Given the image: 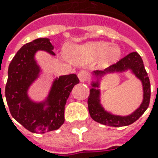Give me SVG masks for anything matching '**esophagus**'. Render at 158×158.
<instances>
[{
    "mask_svg": "<svg viewBox=\"0 0 158 158\" xmlns=\"http://www.w3.org/2000/svg\"><path fill=\"white\" fill-rule=\"evenodd\" d=\"M78 78H79V80L81 81V82H86L87 81V79H88V74H87V72L86 71H80L79 73H78Z\"/></svg>",
    "mask_w": 158,
    "mask_h": 158,
    "instance_id": "esophagus-1",
    "label": "esophagus"
}]
</instances>
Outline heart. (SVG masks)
Returning <instances> with one entry per match:
<instances>
[{"label": "heart", "instance_id": "1", "mask_svg": "<svg viewBox=\"0 0 158 158\" xmlns=\"http://www.w3.org/2000/svg\"><path fill=\"white\" fill-rule=\"evenodd\" d=\"M69 55L75 61L93 60L103 55L106 62H112L119 57L120 49L117 46H110L105 41H93L72 46Z\"/></svg>", "mask_w": 158, "mask_h": 158}]
</instances>
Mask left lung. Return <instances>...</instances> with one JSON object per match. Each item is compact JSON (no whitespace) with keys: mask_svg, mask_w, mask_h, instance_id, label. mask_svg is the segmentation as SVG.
Wrapping results in <instances>:
<instances>
[{"mask_svg":"<svg viewBox=\"0 0 158 158\" xmlns=\"http://www.w3.org/2000/svg\"><path fill=\"white\" fill-rule=\"evenodd\" d=\"M128 71L142 82L143 92V101L140 106L130 114H114L106 110L101 104L100 82L102 78L106 74L123 73ZM91 76L93 79L90 82L91 89H89L88 108L90 117L95 121L110 127L128 126L136 121L149 107L150 99V82L148 74L144 68L143 60L136 52L127 54L117 63L112 65L103 71L96 70L91 72Z\"/></svg>","mask_w":158,"mask_h":158,"instance_id":"8db88e82","label":"left lung"}]
</instances>
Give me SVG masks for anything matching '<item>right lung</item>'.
I'll return each mask as SVG.
<instances>
[{"label":"right lung","mask_w":158,"mask_h":158,"mask_svg":"<svg viewBox=\"0 0 158 158\" xmlns=\"http://www.w3.org/2000/svg\"><path fill=\"white\" fill-rule=\"evenodd\" d=\"M52 50L49 39H37L22 46L9 66L5 96L9 112L32 133H46L60 127L65 121V105L72 89L79 83L76 74L61 76L53 79L44 100L34 101L30 98L29 89L42 74L35 55L44 51L55 56Z\"/></svg>","instance_id":"1"}]
</instances>
